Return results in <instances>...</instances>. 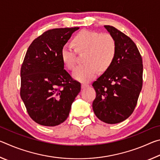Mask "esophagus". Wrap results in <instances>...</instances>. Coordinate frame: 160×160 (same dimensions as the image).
<instances>
[{
  "label": "esophagus",
  "mask_w": 160,
  "mask_h": 160,
  "mask_svg": "<svg viewBox=\"0 0 160 160\" xmlns=\"http://www.w3.org/2000/svg\"><path fill=\"white\" fill-rule=\"evenodd\" d=\"M88 87H89V85H88V84L82 83V85H81V88H82V89H85L86 88H88Z\"/></svg>",
  "instance_id": "esophagus-1"
}]
</instances>
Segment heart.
<instances>
[{
	"instance_id": "1",
	"label": "heart",
	"mask_w": 160,
	"mask_h": 160,
	"mask_svg": "<svg viewBox=\"0 0 160 160\" xmlns=\"http://www.w3.org/2000/svg\"><path fill=\"white\" fill-rule=\"evenodd\" d=\"M73 44L78 51H85L84 64L78 66L72 72L75 80L82 82L93 80L100 70H105L114 59L116 46L114 39L108 34L82 30L75 35ZM75 50L70 44H65L61 48V56L68 69H73L76 63Z\"/></svg>"
}]
</instances>
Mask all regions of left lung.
I'll use <instances>...</instances> for the list:
<instances>
[{"instance_id": "8db88e82", "label": "left lung", "mask_w": 160, "mask_h": 160, "mask_svg": "<svg viewBox=\"0 0 160 160\" xmlns=\"http://www.w3.org/2000/svg\"><path fill=\"white\" fill-rule=\"evenodd\" d=\"M114 39L116 51L112 64L92 84L94 114L103 122L115 124L133 112L142 86V61L136 45L123 32L105 25Z\"/></svg>"}]
</instances>
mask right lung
Segmentation results:
<instances>
[{"label": "right lung", "mask_w": 160, "mask_h": 160, "mask_svg": "<svg viewBox=\"0 0 160 160\" xmlns=\"http://www.w3.org/2000/svg\"><path fill=\"white\" fill-rule=\"evenodd\" d=\"M79 28L53 29L35 39L22 65L21 99L35 122L56 126L66 120L81 90L66 70L61 48Z\"/></svg>", "instance_id": "obj_1"}]
</instances>
